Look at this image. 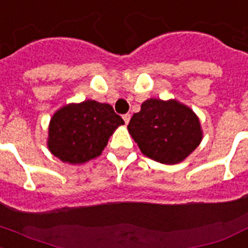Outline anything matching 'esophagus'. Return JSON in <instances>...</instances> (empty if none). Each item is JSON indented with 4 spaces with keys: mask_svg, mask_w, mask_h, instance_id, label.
<instances>
[{
    "mask_svg": "<svg viewBox=\"0 0 248 248\" xmlns=\"http://www.w3.org/2000/svg\"><path fill=\"white\" fill-rule=\"evenodd\" d=\"M124 124H128V122H130V120H131V114H124Z\"/></svg>",
    "mask_w": 248,
    "mask_h": 248,
    "instance_id": "esophagus-1",
    "label": "esophagus"
}]
</instances>
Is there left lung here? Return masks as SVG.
<instances>
[{
    "label": "left lung",
    "instance_id": "left-lung-1",
    "mask_svg": "<svg viewBox=\"0 0 248 248\" xmlns=\"http://www.w3.org/2000/svg\"><path fill=\"white\" fill-rule=\"evenodd\" d=\"M127 130L142 154L162 164L183 162L204 136L197 114L177 99H146Z\"/></svg>",
    "mask_w": 248,
    "mask_h": 248
}]
</instances>
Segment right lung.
Instances as JSON below:
<instances>
[{
    "instance_id": "1",
    "label": "right lung",
    "mask_w": 248,
    "mask_h": 248,
    "mask_svg": "<svg viewBox=\"0 0 248 248\" xmlns=\"http://www.w3.org/2000/svg\"><path fill=\"white\" fill-rule=\"evenodd\" d=\"M124 124L110 104L96 100L68 103L53 113L48 150L68 164H82L102 154L113 132Z\"/></svg>"
}]
</instances>
